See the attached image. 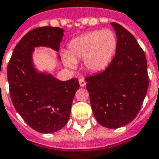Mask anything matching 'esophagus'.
<instances>
[{
	"mask_svg": "<svg viewBox=\"0 0 159 159\" xmlns=\"http://www.w3.org/2000/svg\"><path fill=\"white\" fill-rule=\"evenodd\" d=\"M86 81H85L83 78H82V79L79 80V85H80V86H81V87H84V86H86Z\"/></svg>",
	"mask_w": 159,
	"mask_h": 159,
	"instance_id": "34e87169",
	"label": "esophagus"
}]
</instances>
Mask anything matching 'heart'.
Wrapping results in <instances>:
<instances>
[{"label":"heart","instance_id":"1","mask_svg":"<svg viewBox=\"0 0 159 159\" xmlns=\"http://www.w3.org/2000/svg\"><path fill=\"white\" fill-rule=\"evenodd\" d=\"M115 33L109 29L82 34L68 43V51L62 53L64 64L74 68L77 60L83 59L84 67L90 72L104 70L112 61L117 50Z\"/></svg>","mask_w":159,"mask_h":159}]
</instances>
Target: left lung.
<instances>
[{
    "label": "left lung",
    "mask_w": 159,
    "mask_h": 159,
    "mask_svg": "<svg viewBox=\"0 0 159 159\" xmlns=\"http://www.w3.org/2000/svg\"><path fill=\"white\" fill-rule=\"evenodd\" d=\"M117 40L116 55L102 73L86 78L95 119L108 128L128 124L139 113L149 86L144 52L130 32L111 23Z\"/></svg>",
    "instance_id": "obj_1"
}]
</instances>
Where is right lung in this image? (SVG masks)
I'll return each instance as SVG.
<instances>
[{
	"instance_id": "right-lung-1",
	"label": "right lung",
	"mask_w": 159,
	"mask_h": 159,
	"mask_svg": "<svg viewBox=\"0 0 159 159\" xmlns=\"http://www.w3.org/2000/svg\"><path fill=\"white\" fill-rule=\"evenodd\" d=\"M64 34V29L50 26L31 30L18 42L7 68L15 109L28 126L41 133H54L66 125L80 86L77 78L60 81L48 71H40L34 64L35 48L59 52ZM56 56L61 60L58 53Z\"/></svg>"
}]
</instances>
